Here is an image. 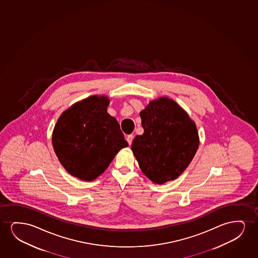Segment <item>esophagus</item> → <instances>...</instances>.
Wrapping results in <instances>:
<instances>
[{
  "label": "esophagus",
  "mask_w": 258,
  "mask_h": 258,
  "mask_svg": "<svg viewBox=\"0 0 258 258\" xmlns=\"http://www.w3.org/2000/svg\"><path fill=\"white\" fill-rule=\"evenodd\" d=\"M126 140H127V143H128V145H131V144H132V140H133V135H128V136H127Z\"/></svg>",
  "instance_id": "1"
}]
</instances>
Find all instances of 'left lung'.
I'll use <instances>...</instances> for the list:
<instances>
[{"label": "left lung", "mask_w": 258, "mask_h": 258, "mask_svg": "<svg viewBox=\"0 0 258 258\" xmlns=\"http://www.w3.org/2000/svg\"><path fill=\"white\" fill-rule=\"evenodd\" d=\"M144 134L131 145L140 169L154 184L176 179L186 170L199 146L197 125L168 97L149 102L140 112Z\"/></svg>", "instance_id": "obj_1"}]
</instances>
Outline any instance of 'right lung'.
I'll list each match as a JSON object with an SVG mask.
<instances>
[{
    "label": "right lung",
    "mask_w": 258,
    "mask_h": 258,
    "mask_svg": "<svg viewBox=\"0 0 258 258\" xmlns=\"http://www.w3.org/2000/svg\"><path fill=\"white\" fill-rule=\"evenodd\" d=\"M107 96L92 95L73 104L58 118L52 145L61 166L72 176L91 181L102 174L127 142Z\"/></svg>",
    "instance_id": "right-lung-1"
}]
</instances>
